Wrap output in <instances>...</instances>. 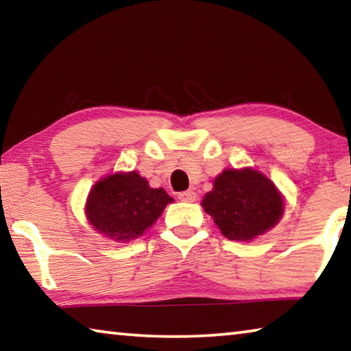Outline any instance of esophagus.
Masks as SVG:
<instances>
[{"mask_svg":"<svg viewBox=\"0 0 351 351\" xmlns=\"http://www.w3.org/2000/svg\"><path fill=\"white\" fill-rule=\"evenodd\" d=\"M180 201H184V203H195L197 201V193L193 190H186V192H181L178 195Z\"/></svg>","mask_w":351,"mask_h":351,"instance_id":"1","label":"esophagus"}]
</instances>
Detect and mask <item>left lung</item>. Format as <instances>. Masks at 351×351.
I'll use <instances>...</instances> for the list:
<instances>
[{
    "mask_svg": "<svg viewBox=\"0 0 351 351\" xmlns=\"http://www.w3.org/2000/svg\"><path fill=\"white\" fill-rule=\"evenodd\" d=\"M201 206L226 239L251 241L280 221L285 198L261 171L226 169L213 180V189L204 195Z\"/></svg>",
    "mask_w": 351,
    "mask_h": 351,
    "instance_id": "8db88e82",
    "label": "left lung"
}]
</instances>
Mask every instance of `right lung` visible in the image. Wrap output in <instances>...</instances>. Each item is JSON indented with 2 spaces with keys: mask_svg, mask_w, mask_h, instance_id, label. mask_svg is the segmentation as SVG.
Segmentation results:
<instances>
[{
  "mask_svg": "<svg viewBox=\"0 0 351 351\" xmlns=\"http://www.w3.org/2000/svg\"><path fill=\"white\" fill-rule=\"evenodd\" d=\"M173 198L153 189L138 171H117L94 184L88 193L85 215L99 234L117 243L136 240L162 215Z\"/></svg>",
  "mask_w": 351,
  "mask_h": 351,
  "instance_id": "obj_1",
  "label": "right lung"
}]
</instances>
